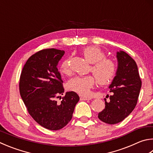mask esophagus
I'll return each instance as SVG.
<instances>
[{
  "label": "esophagus",
  "instance_id": "obj_1",
  "mask_svg": "<svg viewBox=\"0 0 153 153\" xmlns=\"http://www.w3.org/2000/svg\"><path fill=\"white\" fill-rule=\"evenodd\" d=\"M80 99L82 100H90L91 99V97L89 96H80Z\"/></svg>",
  "mask_w": 153,
  "mask_h": 153
}]
</instances>
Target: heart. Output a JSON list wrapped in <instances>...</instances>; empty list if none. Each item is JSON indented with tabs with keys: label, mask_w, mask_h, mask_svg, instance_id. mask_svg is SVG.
I'll use <instances>...</instances> for the list:
<instances>
[{
	"label": "heart",
	"mask_w": 153,
	"mask_h": 153,
	"mask_svg": "<svg viewBox=\"0 0 153 153\" xmlns=\"http://www.w3.org/2000/svg\"><path fill=\"white\" fill-rule=\"evenodd\" d=\"M82 54L87 62L92 63L90 71L99 84L106 85L112 81L117 71V65L114 60L105 58V53L99 47H86L82 50ZM69 61L70 57L66 58L61 64L60 70L63 74L70 73ZM95 78L91 76H76L68 82V88L82 95H87L95 84Z\"/></svg>",
	"instance_id": "heart-1"
}]
</instances>
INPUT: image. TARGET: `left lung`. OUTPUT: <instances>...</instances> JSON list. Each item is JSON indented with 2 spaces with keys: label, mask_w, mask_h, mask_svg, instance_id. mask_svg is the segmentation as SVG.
<instances>
[{
  "label": "left lung",
  "mask_w": 153,
  "mask_h": 153,
  "mask_svg": "<svg viewBox=\"0 0 153 153\" xmlns=\"http://www.w3.org/2000/svg\"><path fill=\"white\" fill-rule=\"evenodd\" d=\"M116 57L118 68L109 86L110 102L105 99V108L98 114L100 120L109 124L120 123L132 112L142 85L135 61L123 51H118Z\"/></svg>",
  "instance_id": "8db88e82"
}]
</instances>
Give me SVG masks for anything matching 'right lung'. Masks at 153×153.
I'll list each match as a JSON object with an SVG mask.
<instances>
[{
	"instance_id": "right-lung-1",
	"label": "right lung",
	"mask_w": 153,
	"mask_h": 153,
	"mask_svg": "<svg viewBox=\"0 0 153 153\" xmlns=\"http://www.w3.org/2000/svg\"><path fill=\"white\" fill-rule=\"evenodd\" d=\"M65 53L63 50L45 49L35 53L27 61L21 71L19 90L31 117L45 128L57 130L71 120L79 97L68 91L60 103L56 101L64 88L57 68Z\"/></svg>"
}]
</instances>
